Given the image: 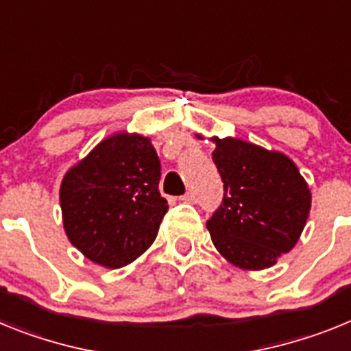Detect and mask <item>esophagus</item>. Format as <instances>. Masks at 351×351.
I'll return each mask as SVG.
<instances>
[{
  "label": "esophagus",
  "instance_id": "1",
  "mask_svg": "<svg viewBox=\"0 0 351 351\" xmlns=\"http://www.w3.org/2000/svg\"><path fill=\"white\" fill-rule=\"evenodd\" d=\"M180 199L184 201V203H196V194H194L193 191H189V193H185Z\"/></svg>",
  "mask_w": 351,
  "mask_h": 351
}]
</instances>
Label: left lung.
<instances>
[{
	"mask_svg": "<svg viewBox=\"0 0 351 351\" xmlns=\"http://www.w3.org/2000/svg\"><path fill=\"white\" fill-rule=\"evenodd\" d=\"M224 197L206 221L212 242L234 267L263 270L295 247L311 210V191L281 152L234 138H212Z\"/></svg>",
	"mask_w": 351,
	"mask_h": 351,
	"instance_id": "8db88e82",
	"label": "left lung"
}]
</instances>
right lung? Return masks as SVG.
Listing matches in <instances>:
<instances>
[{
	"label": "right lung",
	"mask_w": 351,
	"mask_h": 351,
	"mask_svg": "<svg viewBox=\"0 0 351 351\" xmlns=\"http://www.w3.org/2000/svg\"><path fill=\"white\" fill-rule=\"evenodd\" d=\"M150 138L112 134L70 167L60 187L70 243L106 268L132 263L154 243L167 201Z\"/></svg>",
	"instance_id": "1"
}]
</instances>
